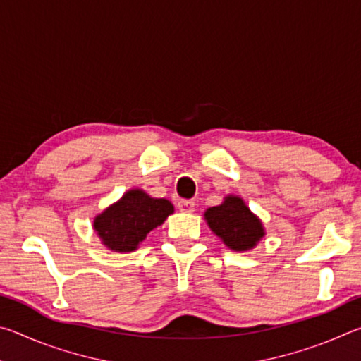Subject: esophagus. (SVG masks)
Returning a JSON list of instances; mask_svg holds the SVG:
<instances>
[{"instance_id":"34e87169","label":"esophagus","mask_w":361,"mask_h":361,"mask_svg":"<svg viewBox=\"0 0 361 361\" xmlns=\"http://www.w3.org/2000/svg\"><path fill=\"white\" fill-rule=\"evenodd\" d=\"M194 202L192 200H180L178 202V209H180V212H183V213H192L194 212Z\"/></svg>"}]
</instances>
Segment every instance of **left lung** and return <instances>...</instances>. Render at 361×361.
<instances>
[{"mask_svg": "<svg viewBox=\"0 0 361 361\" xmlns=\"http://www.w3.org/2000/svg\"><path fill=\"white\" fill-rule=\"evenodd\" d=\"M204 218L213 234L234 252L253 250L266 235L261 219L248 209L245 200L234 194L226 195L219 205L207 209Z\"/></svg>", "mask_w": 361, "mask_h": 361, "instance_id": "8db88e82", "label": "left lung"}]
</instances>
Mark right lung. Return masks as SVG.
<instances>
[{"label": "right lung", "mask_w": 361, "mask_h": 361, "mask_svg": "<svg viewBox=\"0 0 361 361\" xmlns=\"http://www.w3.org/2000/svg\"><path fill=\"white\" fill-rule=\"evenodd\" d=\"M173 212L170 200L151 197L143 189L132 188L94 218L92 228L108 250L130 253Z\"/></svg>", "instance_id": "add662e5"}]
</instances>
